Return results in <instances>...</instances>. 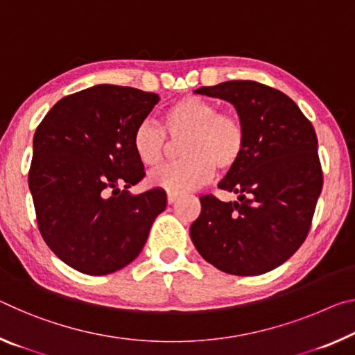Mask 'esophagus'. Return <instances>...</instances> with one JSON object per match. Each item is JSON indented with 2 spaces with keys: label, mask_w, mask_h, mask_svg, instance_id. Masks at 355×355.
Here are the masks:
<instances>
[{
  "label": "esophagus",
  "mask_w": 355,
  "mask_h": 355,
  "mask_svg": "<svg viewBox=\"0 0 355 355\" xmlns=\"http://www.w3.org/2000/svg\"><path fill=\"white\" fill-rule=\"evenodd\" d=\"M178 199V196L177 194H171V193H167V202L168 204H173V202H175Z\"/></svg>",
  "instance_id": "obj_1"
}]
</instances>
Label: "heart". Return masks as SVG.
<instances>
[{
  "label": "heart",
  "instance_id": "heart-1",
  "mask_svg": "<svg viewBox=\"0 0 355 355\" xmlns=\"http://www.w3.org/2000/svg\"><path fill=\"white\" fill-rule=\"evenodd\" d=\"M184 139L180 155L184 159L164 166L148 178L150 184L171 194H184L205 184L219 171L239 164L245 151V129L239 118L221 114L210 101L187 96L175 101L162 115V125L145 120L132 134L137 159L147 167L159 166L167 151V137Z\"/></svg>",
  "mask_w": 355,
  "mask_h": 355
}]
</instances>
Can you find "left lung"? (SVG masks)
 <instances>
[{
    "label": "left lung",
    "mask_w": 355,
    "mask_h": 355,
    "mask_svg": "<svg viewBox=\"0 0 355 355\" xmlns=\"http://www.w3.org/2000/svg\"><path fill=\"white\" fill-rule=\"evenodd\" d=\"M194 93L232 104L246 144L239 164L218 184L239 200L202 196L191 240L221 272H270L300 248L311 227L322 191L316 132L294 101L262 83L230 80Z\"/></svg>",
    "instance_id": "8db88e82"
}]
</instances>
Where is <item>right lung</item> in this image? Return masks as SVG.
Listing matches in <instances>:
<instances>
[{
	"label": "right lung",
	"instance_id": "right-lung-1",
	"mask_svg": "<svg viewBox=\"0 0 355 355\" xmlns=\"http://www.w3.org/2000/svg\"><path fill=\"white\" fill-rule=\"evenodd\" d=\"M157 101L155 93L103 83L60 99L36 129L28 187L37 226L77 272L99 277L126 267L164 211L162 189L128 191L145 177L132 134Z\"/></svg>",
	"mask_w": 355,
	"mask_h": 355
}]
</instances>
